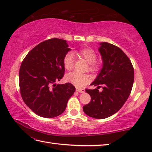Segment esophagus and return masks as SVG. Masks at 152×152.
Masks as SVG:
<instances>
[{
    "label": "esophagus",
    "instance_id": "34e87169",
    "mask_svg": "<svg viewBox=\"0 0 152 152\" xmlns=\"http://www.w3.org/2000/svg\"><path fill=\"white\" fill-rule=\"evenodd\" d=\"M76 91L80 92V93H84V92H85V90L82 89V88H76Z\"/></svg>",
    "mask_w": 152,
    "mask_h": 152
}]
</instances>
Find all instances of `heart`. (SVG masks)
<instances>
[{"label": "heart", "mask_w": 152, "mask_h": 152, "mask_svg": "<svg viewBox=\"0 0 152 152\" xmlns=\"http://www.w3.org/2000/svg\"><path fill=\"white\" fill-rule=\"evenodd\" d=\"M76 54L79 57L84 58L87 62L89 63V70L96 72L99 70L101 64L96 61V54L95 51L91 48H85L77 51ZM74 56L72 53H67L63 59L64 68L67 70H72L74 68ZM90 77L88 74H79L76 72H73L66 76V80L77 87H82L89 82Z\"/></svg>", "instance_id": "heart-1"}]
</instances>
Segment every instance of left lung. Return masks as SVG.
Masks as SVG:
<instances>
[{
	"mask_svg": "<svg viewBox=\"0 0 152 152\" xmlns=\"http://www.w3.org/2000/svg\"><path fill=\"white\" fill-rule=\"evenodd\" d=\"M99 51L102 56V68L91 85H104L103 91L86 89L91 101L83 107L84 112L95 119H105L119 110L132 91L134 70L125 53L111 43H100Z\"/></svg>",
	"mask_w": 152,
	"mask_h": 152,
	"instance_id": "obj_1",
	"label": "left lung"
}]
</instances>
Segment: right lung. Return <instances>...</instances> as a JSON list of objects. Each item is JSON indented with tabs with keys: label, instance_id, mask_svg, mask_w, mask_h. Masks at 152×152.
Returning a JSON list of instances; mask_svg holds the SVG:
<instances>
[{
	"label": "right lung",
	"instance_id": "obj_1",
	"mask_svg": "<svg viewBox=\"0 0 152 152\" xmlns=\"http://www.w3.org/2000/svg\"><path fill=\"white\" fill-rule=\"evenodd\" d=\"M70 50L66 40L53 38L36 45L22 61L20 94L27 106L40 117L53 118L63 113L76 91L69 82L56 84L63 78V59Z\"/></svg>",
	"mask_w": 152,
	"mask_h": 152
}]
</instances>
